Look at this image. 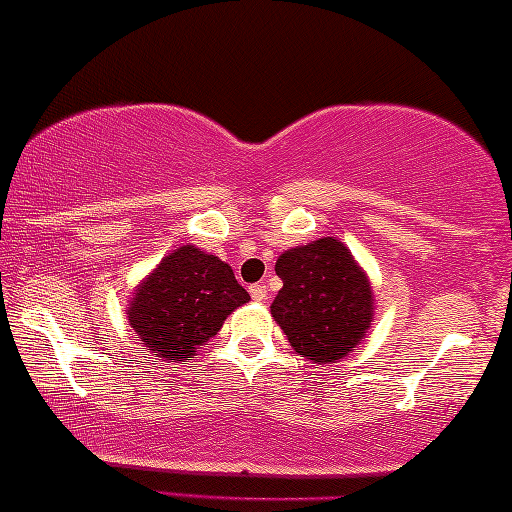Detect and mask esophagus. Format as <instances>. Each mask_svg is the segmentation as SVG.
Wrapping results in <instances>:
<instances>
[{"label": "esophagus", "mask_w": 512, "mask_h": 512, "mask_svg": "<svg viewBox=\"0 0 512 512\" xmlns=\"http://www.w3.org/2000/svg\"><path fill=\"white\" fill-rule=\"evenodd\" d=\"M249 293H251V298L256 300V303H263V300L268 298V289H265L263 284H254V286H251V289H249Z\"/></svg>", "instance_id": "1"}]
</instances>
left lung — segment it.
I'll list each match as a JSON object with an SVG mask.
<instances>
[{
  "instance_id": "1",
  "label": "left lung",
  "mask_w": 512,
  "mask_h": 512,
  "mask_svg": "<svg viewBox=\"0 0 512 512\" xmlns=\"http://www.w3.org/2000/svg\"><path fill=\"white\" fill-rule=\"evenodd\" d=\"M275 272L284 286L270 314L300 356L324 366L361 345L375 319V296L366 270L345 244L319 237L286 249Z\"/></svg>"
}]
</instances>
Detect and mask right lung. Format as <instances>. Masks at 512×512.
<instances>
[{
	"label": "right lung",
	"instance_id": "right-lung-1",
	"mask_svg": "<svg viewBox=\"0 0 512 512\" xmlns=\"http://www.w3.org/2000/svg\"><path fill=\"white\" fill-rule=\"evenodd\" d=\"M249 300L228 263L184 244L135 286L125 314L139 345L153 356L167 363L191 361L221 331L228 314Z\"/></svg>",
	"mask_w": 512,
	"mask_h": 512
}]
</instances>
